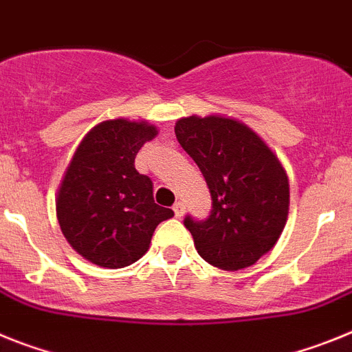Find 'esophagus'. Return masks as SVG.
Masks as SVG:
<instances>
[{"label":"esophagus","instance_id":"1","mask_svg":"<svg viewBox=\"0 0 352 352\" xmlns=\"http://www.w3.org/2000/svg\"><path fill=\"white\" fill-rule=\"evenodd\" d=\"M173 212H175V216L177 218H180V216H182V214H184V210H186V206H184V201H175V204H173Z\"/></svg>","mask_w":352,"mask_h":352}]
</instances>
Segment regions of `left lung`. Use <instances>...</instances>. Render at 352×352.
<instances>
[{"label": "left lung", "instance_id": "left-lung-1", "mask_svg": "<svg viewBox=\"0 0 352 352\" xmlns=\"http://www.w3.org/2000/svg\"><path fill=\"white\" fill-rule=\"evenodd\" d=\"M175 136L200 168L212 198L206 219L184 218L198 253L219 269L250 267L273 248L285 227V170L252 129L232 118H180Z\"/></svg>", "mask_w": 352, "mask_h": 352}]
</instances>
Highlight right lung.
<instances>
[{
	"label": "right lung",
	"mask_w": 352,
	"mask_h": 352,
	"mask_svg": "<svg viewBox=\"0 0 352 352\" xmlns=\"http://www.w3.org/2000/svg\"><path fill=\"white\" fill-rule=\"evenodd\" d=\"M146 122L124 118L96 125L79 143L58 191L56 216L70 246L91 264L118 269L142 258L155 227L173 210L154 201L151 177L134 168Z\"/></svg>",
	"instance_id": "add662e5"
}]
</instances>
